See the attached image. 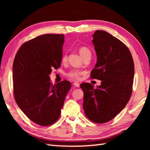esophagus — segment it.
I'll list each match as a JSON object with an SVG mask.
<instances>
[{
	"instance_id": "34e87169",
	"label": "esophagus",
	"mask_w": 150,
	"mask_h": 150,
	"mask_svg": "<svg viewBox=\"0 0 150 150\" xmlns=\"http://www.w3.org/2000/svg\"><path fill=\"white\" fill-rule=\"evenodd\" d=\"M73 86H74L75 87H77V88H79V86H80V84H79L78 82H74V83H73Z\"/></svg>"
}]
</instances>
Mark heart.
Returning <instances> with one entry per match:
<instances>
[{"label":"heart","mask_w":150,"mask_h":150,"mask_svg":"<svg viewBox=\"0 0 150 150\" xmlns=\"http://www.w3.org/2000/svg\"><path fill=\"white\" fill-rule=\"evenodd\" d=\"M79 52V53H80V55L83 59L88 55H91L90 50L86 47H80ZM66 60H67V55L66 54H64V55L62 57V61L65 62L66 61ZM82 73H83V71H81V70L73 69L68 73V76L70 78L74 79V80H79V79H81V76L82 75Z\"/></svg>","instance_id":"obj_1"}]
</instances>
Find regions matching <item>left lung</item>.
<instances>
[{
    "label": "left lung",
    "mask_w": 150,
    "mask_h": 150,
    "mask_svg": "<svg viewBox=\"0 0 150 150\" xmlns=\"http://www.w3.org/2000/svg\"><path fill=\"white\" fill-rule=\"evenodd\" d=\"M97 56L91 78L101 81L97 88L82 83L83 109L95 123L107 122L115 117L128 103L132 93L134 63L125 44L103 30H97L92 40Z\"/></svg>",
    "instance_id": "obj_1"
}]
</instances>
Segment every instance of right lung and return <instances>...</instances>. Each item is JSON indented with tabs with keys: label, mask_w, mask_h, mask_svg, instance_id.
I'll use <instances>...</instances> for the list:
<instances>
[{
	"label": "right lung",
	"mask_w": 150,
	"mask_h": 150,
	"mask_svg": "<svg viewBox=\"0 0 150 150\" xmlns=\"http://www.w3.org/2000/svg\"><path fill=\"white\" fill-rule=\"evenodd\" d=\"M63 34H45L27 41L19 48L13 64V93L24 113L39 125L58 120L71 84L63 81L53 84L50 75L60 66Z\"/></svg>",
	"instance_id": "right-lung-1"
}]
</instances>
